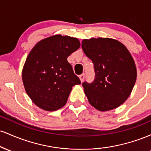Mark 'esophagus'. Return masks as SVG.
<instances>
[{"instance_id":"34e87169","label":"esophagus","mask_w":151,"mask_h":151,"mask_svg":"<svg viewBox=\"0 0 151 151\" xmlns=\"http://www.w3.org/2000/svg\"><path fill=\"white\" fill-rule=\"evenodd\" d=\"M84 77H85V74H81V75H79V79H80V80H81V82H82V81H84Z\"/></svg>"}]
</instances>
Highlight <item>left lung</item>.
Returning <instances> with one entry per match:
<instances>
[{
  "mask_svg": "<svg viewBox=\"0 0 151 151\" xmlns=\"http://www.w3.org/2000/svg\"><path fill=\"white\" fill-rule=\"evenodd\" d=\"M81 48L93 63L95 79L82 83L92 106L101 111L119 107L127 99L136 83L134 60L122 43L111 38L84 40Z\"/></svg>",
  "mask_w": 151,
  "mask_h": 151,
  "instance_id": "1",
  "label": "left lung"
}]
</instances>
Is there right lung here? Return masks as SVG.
I'll list each match as a JSON object with an SVG mask.
<instances>
[{"label": "right lung", "mask_w": 151, "mask_h": 151, "mask_svg": "<svg viewBox=\"0 0 151 151\" xmlns=\"http://www.w3.org/2000/svg\"><path fill=\"white\" fill-rule=\"evenodd\" d=\"M80 47L77 38L51 36L35 45L22 69L26 92L38 107L53 111L62 108L72 86L80 84L67 58Z\"/></svg>", "instance_id": "obj_1"}]
</instances>
